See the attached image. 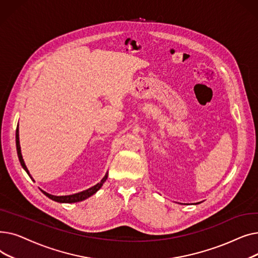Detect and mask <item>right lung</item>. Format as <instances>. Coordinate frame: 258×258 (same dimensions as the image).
Masks as SVG:
<instances>
[{
	"mask_svg": "<svg viewBox=\"0 0 258 258\" xmlns=\"http://www.w3.org/2000/svg\"><path fill=\"white\" fill-rule=\"evenodd\" d=\"M16 143H17V151H18V156H19V160L21 162V165L22 167L26 170V172L29 174V177L32 179V177L30 175L28 169H27L26 165H25V162L23 160V157H22V153H21V146H20V139H19V125L17 127V131H16ZM107 179V173L104 175V178L101 180L100 183L96 184L95 186L87 189V190L85 191H81V192H78V194H75V195H71V196H61V197H56V196H52V195H49L45 191H43V194L45 196H47L49 199L55 201V202H58V203H76V202H80V201H84L88 198H90L91 196H93L95 192H96L97 190H99L100 187L102 186V184L105 182V180Z\"/></svg>",
	"mask_w": 258,
	"mask_h": 258,
	"instance_id": "1",
	"label": "right lung"
}]
</instances>
